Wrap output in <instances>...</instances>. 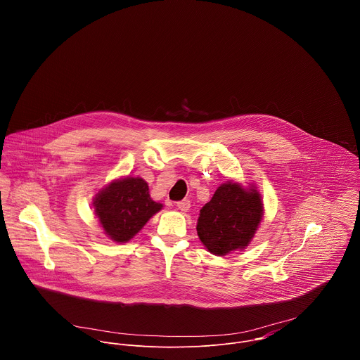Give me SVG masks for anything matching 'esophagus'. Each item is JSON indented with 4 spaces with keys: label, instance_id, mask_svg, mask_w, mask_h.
Here are the masks:
<instances>
[{
    "label": "esophagus",
    "instance_id": "obj_1",
    "mask_svg": "<svg viewBox=\"0 0 360 360\" xmlns=\"http://www.w3.org/2000/svg\"><path fill=\"white\" fill-rule=\"evenodd\" d=\"M190 201L188 200H181V201H179L177 202V208L180 210V211H183V212H186V211H188L190 210Z\"/></svg>",
    "mask_w": 360,
    "mask_h": 360
}]
</instances>
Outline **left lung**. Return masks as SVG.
I'll list each match as a JSON object with an SVG mask.
<instances>
[{"label":"left lung","instance_id":"left-lung-1","mask_svg":"<svg viewBox=\"0 0 360 360\" xmlns=\"http://www.w3.org/2000/svg\"><path fill=\"white\" fill-rule=\"evenodd\" d=\"M263 215V204L256 190L228 181L217 188L198 217L197 232L204 246L224 256L243 249L253 238Z\"/></svg>","mask_w":360,"mask_h":360}]
</instances>
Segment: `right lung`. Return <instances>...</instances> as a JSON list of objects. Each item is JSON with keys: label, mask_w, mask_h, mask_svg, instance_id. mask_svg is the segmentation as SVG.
<instances>
[{"label": "right lung", "mask_w": 360, "mask_h": 360, "mask_svg": "<svg viewBox=\"0 0 360 360\" xmlns=\"http://www.w3.org/2000/svg\"><path fill=\"white\" fill-rule=\"evenodd\" d=\"M162 207L150 198L148 183L141 177L111 183L96 195L94 201L100 224L115 242H128L134 238Z\"/></svg>", "instance_id": "obj_1"}]
</instances>
